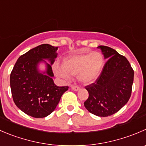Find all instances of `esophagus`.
<instances>
[{"label":"esophagus","mask_w":146,"mask_h":146,"mask_svg":"<svg viewBox=\"0 0 146 146\" xmlns=\"http://www.w3.org/2000/svg\"><path fill=\"white\" fill-rule=\"evenodd\" d=\"M71 89L75 91H78V90H80V87L77 86H71Z\"/></svg>","instance_id":"obj_1"}]
</instances>
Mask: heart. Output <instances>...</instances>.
I'll return each instance as SVG.
<instances>
[{"instance_id": "1", "label": "heart", "mask_w": 146, "mask_h": 146, "mask_svg": "<svg viewBox=\"0 0 146 146\" xmlns=\"http://www.w3.org/2000/svg\"><path fill=\"white\" fill-rule=\"evenodd\" d=\"M105 59L100 52L79 53L65 58L62 66L55 63L53 72L58 77L68 80L70 76H78L84 84L94 83L101 74Z\"/></svg>"}]
</instances>
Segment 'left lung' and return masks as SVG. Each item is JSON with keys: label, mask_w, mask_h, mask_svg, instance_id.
Returning a JSON list of instances; mask_svg holds the SVG:
<instances>
[{"label": "left lung", "mask_w": 146, "mask_h": 146, "mask_svg": "<svg viewBox=\"0 0 146 146\" xmlns=\"http://www.w3.org/2000/svg\"><path fill=\"white\" fill-rule=\"evenodd\" d=\"M108 59L100 77L86 86L88 98L84 106L92 114L107 117L120 111L130 99L133 83L134 71L125 56L114 49L98 46Z\"/></svg>", "instance_id": "1"}]
</instances>
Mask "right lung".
<instances>
[{
	"label": "right lung",
	"mask_w": 146,
	"mask_h": 146,
	"mask_svg": "<svg viewBox=\"0 0 146 146\" xmlns=\"http://www.w3.org/2000/svg\"><path fill=\"white\" fill-rule=\"evenodd\" d=\"M58 47L42 44L20 56L10 77L11 93L17 107L34 118L50 115L58 104L68 86H57L53 82L51 65L57 57ZM47 59V69L43 74L37 70V64ZM45 62V61H44Z\"/></svg>",
	"instance_id": "1"
}]
</instances>
